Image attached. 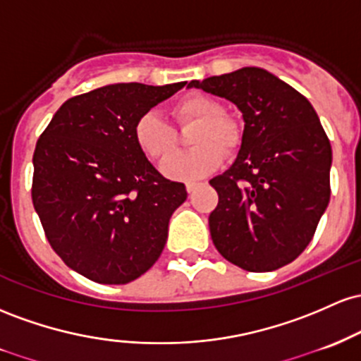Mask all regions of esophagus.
<instances>
[{
	"mask_svg": "<svg viewBox=\"0 0 361 361\" xmlns=\"http://www.w3.org/2000/svg\"><path fill=\"white\" fill-rule=\"evenodd\" d=\"M197 185H200V182H194V180H189V182H185V189H188V192H189V194L196 191V189H197Z\"/></svg>",
	"mask_w": 361,
	"mask_h": 361,
	"instance_id": "esophagus-1",
	"label": "esophagus"
}]
</instances>
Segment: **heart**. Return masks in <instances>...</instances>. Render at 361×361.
I'll return each instance as SVG.
<instances>
[{
    "mask_svg": "<svg viewBox=\"0 0 361 361\" xmlns=\"http://www.w3.org/2000/svg\"><path fill=\"white\" fill-rule=\"evenodd\" d=\"M172 114L177 123H197V126L191 136V145L196 148L170 157L161 167L170 179H200L221 164L224 152L232 153L240 145V126L230 117L221 116L224 107L213 97L202 93L184 97L173 104ZM135 141L153 161L165 160L177 147L176 133L157 111H148L137 117Z\"/></svg>",
    "mask_w": 361,
    "mask_h": 361,
    "instance_id": "1",
    "label": "heart"
}]
</instances>
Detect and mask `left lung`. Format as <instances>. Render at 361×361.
Listing matches in <instances>:
<instances>
[{
  "instance_id": "obj_1",
  "label": "left lung",
  "mask_w": 361,
  "mask_h": 361,
  "mask_svg": "<svg viewBox=\"0 0 361 361\" xmlns=\"http://www.w3.org/2000/svg\"><path fill=\"white\" fill-rule=\"evenodd\" d=\"M192 87L230 100L244 117L237 159L209 180L218 192L209 214L214 247L245 271H274L295 261L331 197L333 149L317 112L262 68L192 80Z\"/></svg>"
}]
</instances>
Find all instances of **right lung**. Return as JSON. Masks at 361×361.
Instances as JSON below:
<instances>
[{
	"label": "right lung",
	"mask_w": 361,
	"mask_h": 361,
	"mask_svg": "<svg viewBox=\"0 0 361 361\" xmlns=\"http://www.w3.org/2000/svg\"><path fill=\"white\" fill-rule=\"evenodd\" d=\"M184 85L95 88L66 100L39 137L34 208L56 254L92 281H133L164 250L170 216L188 192L149 164L135 124Z\"/></svg>",
	"instance_id": "right-lung-1"
}]
</instances>
